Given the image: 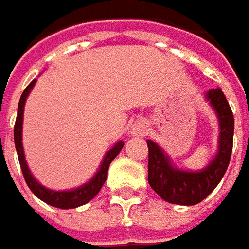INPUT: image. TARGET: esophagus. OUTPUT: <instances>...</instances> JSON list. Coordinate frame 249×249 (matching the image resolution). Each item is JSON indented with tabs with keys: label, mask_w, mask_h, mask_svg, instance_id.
<instances>
[{
	"label": "esophagus",
	"mask_w": 249,
	"mask_h": 249,
	"mask_svg": "<svg viewBox=\"0 0 249 249\" xmlns=\"http://www.w3.org/2000/svg\"><path fill=\"white\" fill-rule=\"evenodd\" d=\"M132 132L135 135L142 136L146 132V124L143 121H136L135 124L132 125Z\"/></svg>",
	"instance_id": "esophagus-1"
}]
</instances>
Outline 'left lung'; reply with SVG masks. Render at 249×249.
Listing matches in <instances>:
<instances>
[{"mask_svg":"<svg viewBox=\"0 0 249 249\" xmlns=\"http://www.w3.org/2000/svg\"><path fill=\"white\" fill-rule=\"evenodd\" d=\"M206 97L214 107L220 121V142L217 156L203 171L188 173L173 168L163 150L150 139L147 141L149 185L166 202L174 205L191 206L202 202L222 181L230 163L234 136L231 107L220 88L209 90Z\"/></svg>","mask_w":249,"mask_h":249,"instance_id":"1","label":"left lung"}]
</instances>
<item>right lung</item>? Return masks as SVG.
<instances>
[{
    "mask_svg": "<svg viewBox=\"0 0 249 249\" xmlns=\"http://www.w3.org/2000/svg\"><path fill=\"white\" fill-rule=\"evenodd\" d=\"M35 81H32L26 86V89L23 90L22 96H20V100L18 104V115L17 121H15V126H14V141H15V147H17L18 159H19V164L22 168V173H23V177L26 181L27 187L30 188V191L37 196L38 199H41L43 202L49 203L54 208H60V209H73V208H78L82 206L85 203H88L89 200H92L99 191L102 189L103 184L107 179V171L110 167V163L113 161L115 156L121 152V149L124 147V142H118L117 145L114 146L113 149L108 150V153L104 157L103 163L99 168L97 174L93 177L90 182L85 184L83 187L78 189H73V191H50V189L44 188L38 184L36 179L33 178V176L30 174L29 168L26 166V161H25V155H23V147H22V121H23V107H25V102H26V97L29 92L32 90V88L35 86Z\"/></svg>",
    "mask_w": 249,
    "mask_h": 249,
    "instance_id": "right-lung-1",
    "label": "right lung"
}]
</instances>
